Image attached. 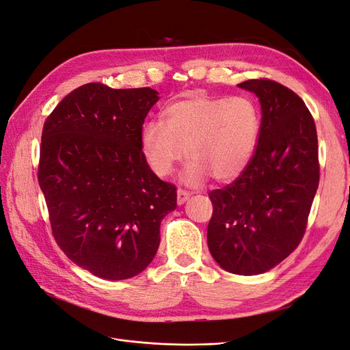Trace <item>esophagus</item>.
<instances>
[{"label": "esophagus", "instance_id": "obj_1", "mask_svg": "<svg viewBox=\"0 0 350 350\" xmlns=\"http://www.w3.org/2000/svg\"><path fill=\"white\" fill-rule=\"evenodd\" d=\"M189 196H190V193L187 190H185V189H177V204L178 205H183L185 202L189 199Z\"/></svg>", "mask_w": 350, "mask_h": 350}]
</instances>
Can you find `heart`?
Wrapping results in <instances>:
<instances>
[{
    "label": "heart",
    "instance_id": "1",
    "mask_svg": "<svg viewBox=\"0 0 350 350\" xmlns=\"http://www.w3.org/2000/svg\"><path fill=\"white\" fill-rule=\"evenodd\" d=\"M260 111L247 97H217L204 93L174 100L164 110V123L151 120L142 129L146 163L160 177L189 160L183 180L199 186L212 176L230 182L250 164L260 137Z\"/></svg>",
    "mask_w": 350,
    "mask_h": 350
}]
</instances>
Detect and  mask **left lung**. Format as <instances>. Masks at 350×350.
I'll use <instances>...</instances> for the list:
<instances>
[{
  "label": "left lung",
  "mask_w": 350,
  "mask_h": 350,
  "mask_svg": "<svg viewBox=\"0 0 350 350\" xmlns=\"http://www.w3.org/2000/svg\"><path fill=\"white\" fill-rule=\"evenodd\" d=\"M239 87L260 100V137L245 170L209 191L208 247L227 272L250 276L275 267L301 243L320 163L317 129L297 93L267 78Z\"/></svg>",
  "instance_id": "1"
}]
</instances>
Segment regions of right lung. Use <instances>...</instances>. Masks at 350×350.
<instances>
[{
    "label": "right lung",
    "mask_w": 350,
    "mask_h": 350,
    "mask_svg": "<svg viewBox=\"0 0 350 350\" xmlns=\"http://www.w3.org/2000/svg\"><path fill=\"white\" fill-rule=\"evenodd\" d=\"M150 87L88 83L44 120L39 186L59 249L93 275L141 273L160 245V224L176 209V186L146 163L144 120L159 100Z\"/></svg>",
    "instance_id": "1"
}]
</instances>
